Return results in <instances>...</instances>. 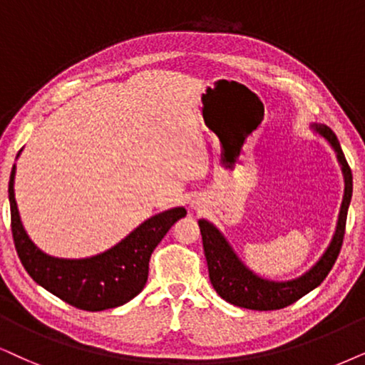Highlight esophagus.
Wrapping results in <instances>:
<instances>
[{"mask_svg": "<svg viewBox=\"0 0 365 365\" xmlns=\"http://www.w3.org/2000/svg\"><path fill=\"white\" fill-rule=\"evenodd\" d=\"M195 209H198V207H197V205H195Z\"/></svg>", "mask_w": 365, "mask_h": 365, "instance_id": "1", "label": "esophagus"}]
</instances>
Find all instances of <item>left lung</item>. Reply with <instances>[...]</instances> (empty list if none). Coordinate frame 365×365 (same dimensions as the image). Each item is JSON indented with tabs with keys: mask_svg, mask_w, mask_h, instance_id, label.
<instances>
[{
	"mask_svg": "<svg viewBox=\"0 0 365 365\" xmlns=\"http://www.w3.org/2000/svg\"><path fill=\"white\" fill-rule=\"evenodd\" d=\"M312 128L330 143L344 173L345 190L334 237H331L329 247H327L320 259L305 274L289 281H273L264 279L252 273L239 259L236 251L230 246L227 239L224 237V234L209 220L200 219L198 220V227H200L202 242H204L210 283L215 292L219 293V297L224 298L227 303H232V305L241 308H249V310H279V308L292 305L297 299L315 289L327 278V274L330 273V269L335 264L336 256H339L344 242L347 210L350 198H352V172H350V167L347 160H345L335 133L325 124L313 123Z\"/></svg>",
	"mask_w": 365,
	"mask_h": 365,
	"instance_id": "8db88e82",
	"label": "left lung"
}]
</instances>
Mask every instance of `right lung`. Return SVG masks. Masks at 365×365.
<instances>
[{"instance_id": "obj_1", "label": "right lung", "mask_w": 365, "mask_h": 365, "mask_svg": "<svg viewBox=\"0 0 365 365\" xmlns=\"http://www.w3.org/2000/svg\"><path fill=\"white\" fill-rule=\"evenodd\" d=\"M15 173L16 165H13L8 197L13 241L23 267L41 288L86 312L121 307L140 294L148 279L151 252L170 227L187 215L183 207H175L150 217L121 242L101 255L82 259L48 256L35 246L23 227L15 200Z\"/></svg>"}]
</instances>
